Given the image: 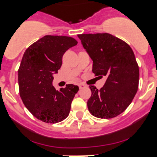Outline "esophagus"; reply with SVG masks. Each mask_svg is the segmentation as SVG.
Masks as SVG:
<instances>
[{"instance_id": "1", "label": "esophagus", "mask_w": 157, "mask_h": 157, "mask_svg": "<svg viewBox=\"0 0 157 157\" xmlns=\"http://www.w3.org/2000/svg\"><path fill=\"white\" fill-rule=\"evenodd\" d=\"M78 86H79V88H80V89H83V88H84L85 86H86V85L83 84V83H80Z\"/></svg>"}]
</instances>
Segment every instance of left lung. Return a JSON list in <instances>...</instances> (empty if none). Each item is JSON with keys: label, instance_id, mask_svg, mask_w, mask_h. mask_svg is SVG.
<instances>
[{"label": "left lung", "instance_id": "left-lung-1", "mask_svg": "<svg viewBox=\"0 0 157 157\" xmlns=\"http://www.w3.org/2000/svg\"><path fill=\"white\" fill-rule=\"evenodd\" d=\"M77 36L93 61L92 71L106 77L99 90L90 86L89 111L97 118H114L128 108L138 89L139 67L134 52L126 42L109 33Z\"/></svg>", "mask_w": 157, "mask_h": 157}]
</instances>
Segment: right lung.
Returning <instances> with one entry per match:
<instances>
[{
    "label": "right lung",
    "mask_w": 157,
    "mask_h": 157,
    "mask_svg": "<svg viewBox=\"0 0 157 157\" xmlns=\"http://www.w3.org/2000/svg\"><path fill=\"white\" fill-rule=\"evenodd\" d=\"M77 44L68 36H45L24 52L18 71L20 97L26 109L44 122L54 124L68 116L79 87L68 84L58 91L52 81L64 52Z\"/></svg>",
    "instance_id": "obj_1"
}]
</instances>
